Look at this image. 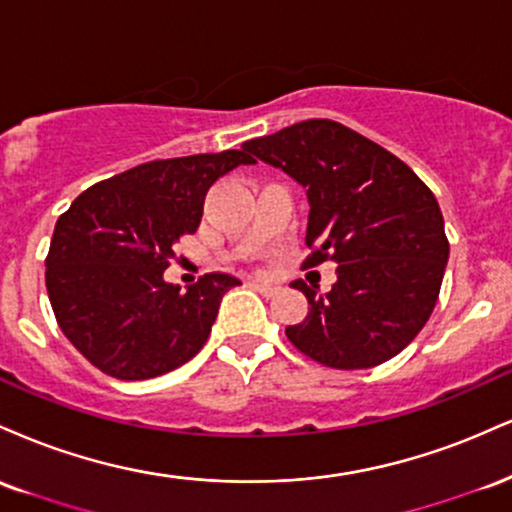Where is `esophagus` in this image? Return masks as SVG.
Instances as JSON below:
<instances>
[{"mask_svg": "<svg viewBox=\"0 0 512 512\" xmlns=\"http://www.w3.org/2000/svg\"><path fill=\"white\" fill-rule=\"evenodd\" d=\"M251 287H254L256 292H261L263 297H273V294L278 292V287H275V285H268V282H251Z\"/></svg>", "mask_w": 512, "mask_h": 512, "instance_id": "esophagus-1", "label": "esophagus"}]
</instances>
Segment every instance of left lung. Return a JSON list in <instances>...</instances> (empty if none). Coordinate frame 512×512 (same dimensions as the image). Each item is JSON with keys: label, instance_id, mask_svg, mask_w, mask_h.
Masks as SVG:
<instances>
[{"label": "left lung", "instance_id": "1", "mask_svg": "<svg viewBox=\"0 0 512 512\" xmlns=\"http://www.w3.org/2000/svg\"><path fill=\"white\" fill-rule=\"evenodd\" d=\"M242 148L306 189V266L338 263L326 294L292 282L309 299L304 321L285 328L292 345L345 371L400 354L429 321L450 254L429 186L386 148L333 119H306Z\"/></svg>", "mask_w": 512, "mask_h": 512}]
</instances>
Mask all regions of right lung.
Returning <instances> with one entry per match:
<instances>
[{"mask_svg": "<svg viewBox=\"0 0 512 512\" xmlns=\"http://www.w3.org/2000/svg\"><path fill=\"white\" fill-rule=\"evenodd\" d=\"M254 158L244 150L153 160L93 184L59 215L45 285L62 333L102 374L146 381L206 345L222 294L242 285L206 273L182 290L162 273L194 234L208 189Z\"/></svg>", "mask_w": 512, "mask_h": 512, "instance_id": "add662e5", "label": "right lung"}]
</instances>
